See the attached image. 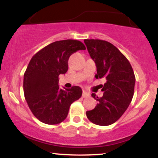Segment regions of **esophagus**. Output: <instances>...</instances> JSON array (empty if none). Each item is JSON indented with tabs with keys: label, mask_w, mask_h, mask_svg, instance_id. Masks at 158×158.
<instances>
[{
	"label": "esophagus",
	"mask_w": 158,
	"mask_h": 158,
	"mask_svg": "<svg viewBox=\"0 0 158 158\" xmlns=\"http://www.w3.org/2000/svg\"><path fill=\"white\" fill-rule=\"evenodd\" d=\"M90 97V94L88 93V92H86V91H85V90H83V92H82V97L83 98H86V97Z\"/></svg>",
	"instance_id": "esophagus-1"
}]
</instances>
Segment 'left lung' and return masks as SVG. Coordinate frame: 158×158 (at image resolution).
<instances>
[{"label":"left lung","mask_w":158,"mask_h":158,"mask_svg":"<svg viewBox=\"0 0 158 158\" xmlns=\"http://www.w3.org/2000/svg\"><path fill=\"white\" fill-rule=\"evenodd\" d=\"M90 57L95 61L96 79L104 78L103 96H91L98 102L86 112L88 119L98 126H109L122 117L134 96L135 76L130 62L114 45L99 39H85Z\"/></svg>","instance_id":"obj_1"}]
</instances>
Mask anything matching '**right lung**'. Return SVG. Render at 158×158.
Returning <instances> with one entry per match:
<instances>
[{"label": "right lung", "instance_id": "add662e5", "mask_svg": "<svg viewBox=\"0 0 158 158\" xmlns=\"http://www.w3.org/2000/svg\"><path fill=\"white\" fill-rule=\"evenodd\" d=\"M85 49L81 41L67 39L52 42L32 56L23 75V93L30 110L41 122L61 123L70 105L81 97L79 86L60 89L59 76L68 71L70 56Z\"/></svg>", "mask_w": 158, "mask_h": 158}]
</instances>
